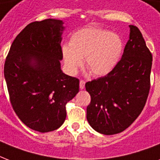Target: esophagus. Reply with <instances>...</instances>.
<instances>
[{
	"label": "esophagus",
	"mask_w": 160,
	"mask_h": 160,
	"mask_svg": "<svg viewBox=\"0 0 160 160\" xmlns=\"http://www.w3.org/2000/svg\"><path fill=\"white\" fill-rule=\"evenodd\" d=\"M85 82L84 81V80H80V88L81 89V90H83L84 88H85Z\"/></svg>",
	"instance_id": "esophagus-1"
}]
</instances>
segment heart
I'll return each instance as SVG.
<instances>
[{
	"label": "heart",
	"instance_id": "b5f03b06",
	"mask_svg": "<svg viewBox=\"0 0 160 160\" xmlns=\"http://www.w3.org/2000/svg\"><path fill=\"white\" fill-rule=\"evenodd\" d=\"M121 37L107 30L85 28L70 39V46L62 47L68 73L75 75L85 58V68L94 76H105L116 67L123 54Z\"/></svg>",
	"mask_w": 160,
	"mask_h": 160
}]
</instances>
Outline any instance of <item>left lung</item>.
Segmentation results:
<instances>
[{"label": "left lung", "mask_w": 160, "mask_h": 160, "mask_svg": "<svg viewBox=\"0 0 160 160\" xmlns=\"http://www.w3.org/2000/svg\"><path fill=\"white\" fill-rule=\"evenodd\" d=\"M111 72L85 84L90 93L86 118L93 129L111 135L126 129L144 109L150 89L152 54L137 26Z\"/></svg>", "instance_id": "8db88e82"}]
</instances>
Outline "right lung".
I'll list each match as a JSON object with an SVG mask.
<instances>
[{"label":"right lung","instance_id":"right-lung-1","mask_svg":"<svg viewBox=\"0 0 160 160\" xmlns=\"http://www.w3.org/2000/svg\"><path fill=\"white\" fill-rule=\"evenodd\" d=\"M63 21H34L11 44L4 65L10 101L30 129L46 133L60 128L65 105L79 92L80 80L60 69Z\"/></svg>","mask_w":160,"mask_h":160}]
</instances>
